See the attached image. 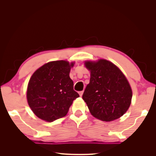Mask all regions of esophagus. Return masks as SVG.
Returning a JSON list of instances; mask_svg holds the SVG:
<instances>
[{"instance_id": "34e87169", "label": "esophagus", "mask_w": 156, "mask_h": 156, "mask_svg": "<svg viewBox=\"0 0 156 156\" xmlns=\"http://www.w3.org/2000/svg\"><path fill=\"white\" fill-rule=\"evenodd\" d=\"M79 95H80V96H83V91H81V92H79Z\"/></svg>"}]
</instances>
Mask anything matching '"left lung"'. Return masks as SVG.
I'll return each instance as SVG.
<instances>
[{
	"instance_id": "8db88e82",
	"label": "left lung",
	"mask_w": 156,
	"mask_h": 156,
	"mask_svg": "<svg viewBox=\"0 0 156 156\" xmlns=\"http://www.w3.org/2000/svg\"><path fill=\"white\" fill-rule=\"evenodd\" d=\"M84 65L90 72V79L83 99L91 115L104 122L119 119L129 108L132 98L125 75L116 65L105 59L87 61Z\"/></svg>"
}]
</instances>
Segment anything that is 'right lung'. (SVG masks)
Returning <instances> with one entry per match:
<instances>
[{
	"label": "right lung",
	"instance_id": "1",
	"mask_svg": "<svg viewBox=\"0 0 156 156\" xmlns=\"http://www.w3.org/2000/svg\"><path fill=\"white\" fill-rule=\"evenodd\" d=\"M74 64L66 60L53 61L32 74L27 98L31 110L39 119L51 122L65 116L73 101L79 97L69 77Z\"/></svg>",
	"mask_w": 156,
	"mask_h": 156
}]
</instances>
